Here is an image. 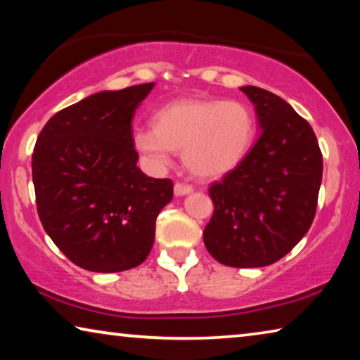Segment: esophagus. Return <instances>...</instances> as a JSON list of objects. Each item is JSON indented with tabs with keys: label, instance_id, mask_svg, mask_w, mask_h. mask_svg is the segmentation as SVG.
<instances>
[{
	"label": "esophagus",
	"instance_id": "1",
	"mask_svg": "<svg viewBox=\"0 0 360 360\" xmlns=\"http://www.w3.org/2000/svg\"><path fill=\"white\" fill-rule=\"evenodd\" d=\"M193 192V187L184 184V182H176L174 184V195L176 197H182V195H188Z\"/></svg>",
	"mask_w": 360,
	"mask_h": 360
}]
</instances>
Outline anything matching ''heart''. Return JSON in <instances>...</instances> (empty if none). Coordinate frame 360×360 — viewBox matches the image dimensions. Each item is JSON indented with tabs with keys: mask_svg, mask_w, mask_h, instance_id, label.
Masks as SVG:
<instances>
[{
	"mask_svg": "<svg viewBox=\"0 0 360 360\" xmlns=\"http://www.w3.org/2000/svg\"><path fill=\"white\" fill-rule=\"evenodd\" d=\"M152 125L133 131V146L149 165L165 168L174 152H182L186 167L200 178L230 173L251 150L257 119L240 100L186 98L162 106Z\"/></svg>",
	"mask_w": 360,
	"mask_h": 360,
	"instance_id": "heart-1",
	"label": "heart"
}]
</instances>
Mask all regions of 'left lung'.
Listing matches in <instances>:
<instances>
[{
  "label": "left lung",
  "mask_w": 360,
  "mask_h": 360,
  "mask_svg": "<svg viewBox=\"0 0 360 360\" xmlns=\"http://www.w3.org/2000/svg\"><path fill=\"white\" fill-rule=\"evenodd\" d=\"M260 136L238 167L214 181V212L203 241L217 262L266 266L284 257L309 230L322 181V154L311 125L289 103L246 85Z\"/></svg>",
  "instance_id": "obj_1"
}]
</instances>
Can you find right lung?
Listing matches in <instances>:
<instances>
[{"instance_id":"right-lung-1","label":"right lung","mask_w":360,"mask_h":360,"mask_svg":"<svg viewBox=\"0 0 360 360\" xmlns=\"http://www.w3.org/2000/svg\"><path fill=\"white\" fill-rule=\"evenodd\" d=\"M154 82L100 92L49 119L32 157L36 208L46 233L72 264L115 273L148 257L172 179L136 167L131 120Z\"/></svg>"}]
</instances>
